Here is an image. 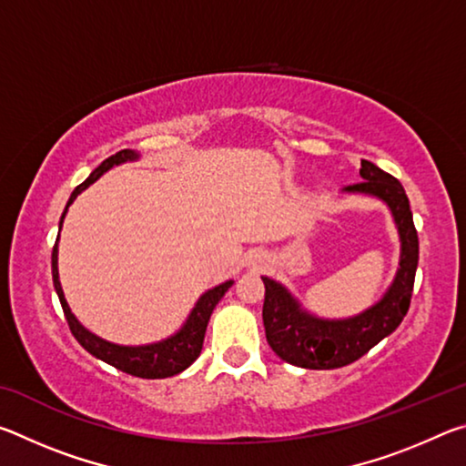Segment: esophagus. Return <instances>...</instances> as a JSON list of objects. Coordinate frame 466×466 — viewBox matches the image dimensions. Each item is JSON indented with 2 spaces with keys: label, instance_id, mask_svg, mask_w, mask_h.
Listing matches in <instances>:
<instances>
[{
  "label": "esophagus",
  "instance_id": "obj_1",
  "mask_svg": "<svg viewBox=\"0 0 466 466\" xmlns=\"http://www.w3.org/2000/svg\"><path fill=\"white\" fill-rule=\"evenodd\" d=\"M258 263H261V258H258Z\"/></svg>",
  "mask_w": 466,
  "mask_h": 466
}]
</instances>
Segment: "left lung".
<instances>
[{
    "label": "left lung",
    "mask_w": 466,
    "mask_h": 466,
    "mask_svg": "<svg viewBox=\"0 0 466 466\" xmlns=\"http://www.w3.org/2000/svg\"><path fill=\"white\" fill-rule=\"evenodd\" d=\"M360 177L364 178L361 183L345 187L343 191L372 195L389 205L400 238L397 275L374 306L350 319L314 317L302 309L288 288L263 278L265 335L271 350L288 364L309 370H333L351 364L389 337L405 319L411 304L420 240L405 188L389 172L368 160H361Z\"/></svg>",
    "instance_id": "1"
}]
</instances>
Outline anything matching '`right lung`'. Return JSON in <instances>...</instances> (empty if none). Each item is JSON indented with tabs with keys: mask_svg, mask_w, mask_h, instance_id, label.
I'll return each mask as SVG.
<instances>
[{
	"mask_svg": "<svg viewBox=\"0 0 466 466\" xmlns=\"http://www.w3.org/2000/svg\"><path fill=\"white\" fill-rule=\"evenodd\" d=\"M137 157H139V154L136 152V149H121V152H116L115 156L106 157V160L102 162L96 170H92V175L86 178L82 185H77L74 188L72 197H69L66 209H63V214H61L59 232H61L63 218H66L69 205L74 203L76 197L80 195L84 188H88L94 180H98L106 170H110L113 167H119V164H125V162L137 160ZM57 244H59V236H57V242H55L53 255H51L53 286L59 296L61 309H63V314H66L69 329H72V335L77 339V343H80L86 351L92 353L94 358H98L102 361H106V364L115 366L116 370H121V372H127V374L137 376V378H149V380H154V378H168V376L180 374L183 370L191 366L197 358H199L203 339H205V329H208L211 312H214L219 299L224 298L228 288L234 283L232 279H228L224 283H219V286L205 291V294L197 299L195 309L191 310V314H188L185 325L180 327V330H177L175 335L164 339V341L149 343V345H133V347L131 345H116V343L105 341V339H100L94 333H90V330L82 327L80 320L74 317V312L67 306V299H66V296H63V289H61L59 269H57V252H59Z\"/></svg>",
	"mask_w": 466,
	"mask_h": 466,
	"instance_id": "right-lung-1",
	"label": "right lung"
}]
</instances>
